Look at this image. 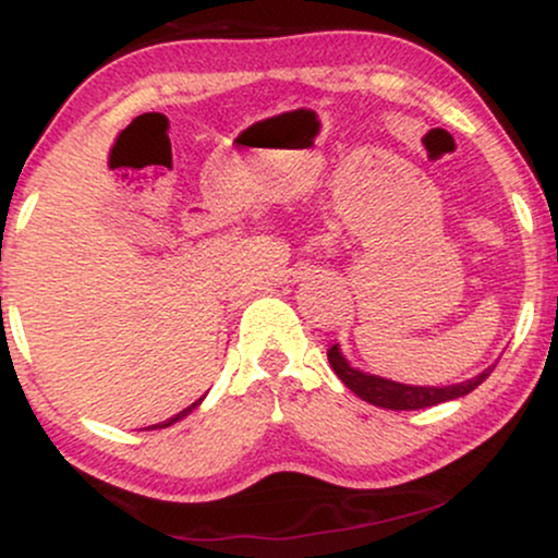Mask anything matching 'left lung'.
Segmentation results:
<instances>
[{
	"label": "left lung",
	"instance_id": "obj_1",
	"mask_svg": "<svg viewBox=\"0 0 558 558\" xmlns=\"http://www.w3.org/2000/svg\"><path fill=\"white\" fill-rule=\"evenodd\" d=\"M328 362L332 373L341 377L343 386L354 390L362 401L373 403V407L393 409V412H409V409H425L435 407V403L462 399V396L472 393L493 373V367H496L493 364V367L483 369L480 375L470 377L464 383H453V386H407V383L388 380V377L362 373L360 367H354V364L345 360L338 343L328 351Z\"/></svg>",
	"mask_w": 558,
	"mask_h": 558
}]
</instances>
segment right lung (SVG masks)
<instances>
[{"label":"right lung","instance_id":"add662e5","mask_svg":"<svg viewBox=\"0 0 558 558\" xmlns=\"http://www.w3.org/2000/svg\"><path fill=\"white\" fill-rule=\"evenodd\" d=\"M204 396H207V393H204ZM204 396H202V399H198V401H194V403H191V407H185V409H183V412L172 414V417H170V420H165V422H157V425L146 427V430H159V427H170V425H175V422H178V420H183V417H185V414H191V412H194V409L198 407V403H202V401H204Z\"/></svg>","mask_w":558,"mask_h":558}]
</instances>
